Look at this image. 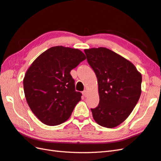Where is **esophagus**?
Instances as JSON below:
<instances>
[{"instance_id":"34e87169","label":"esophagus","mask_w":161,"mask_h":161,"mask_svg":"<svg viewBox=\"0 0 161 161\" xmlns=\"http://www.w3.org/2000/svg\"><path fill=\"white\" fill-rule=\"evenodd\" d=\"M82 93H83V95L84 97H87V92L86 91V90H84V91L82 92Z\"/></svg>"}]
</instances>
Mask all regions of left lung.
<instances>
[{
  "mask_svg": "<svg viewBox=\"0 0 161 161\" xmlns=\"http://www.w3.org/2000/svg\"><path fill=\"white\" fill-rule=\"evenodd\" d=\"M98 84L100 103L91 108L100 126L115 128L126 120L142 93V76L130 61L108 48L85 49Z\"/></svg>",
  "mask_w": 161,
  "mask_h": 161,
  "instance_id": "left-lung-1",
  "label": "left lung"
}]
</instances>
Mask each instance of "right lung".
Segmentation results:
<instances>
[{"instance_id":"right-lung-1","label":"right lung","mask_w":161,"mask_h":161,"mask_svg":"<svg viewBox=\"0 0 161 161\" xmlns=\"http://www.w3.org/2000/svg\"><path fill=\"white\" fill-rule=\"evenodd\" d=\"M86 57L78 49L54 46L31 65L23 80L27 103L35 115L48 126L69 119L82 93L76 92L70 71Z\"/></svg>"}]
</instances>
